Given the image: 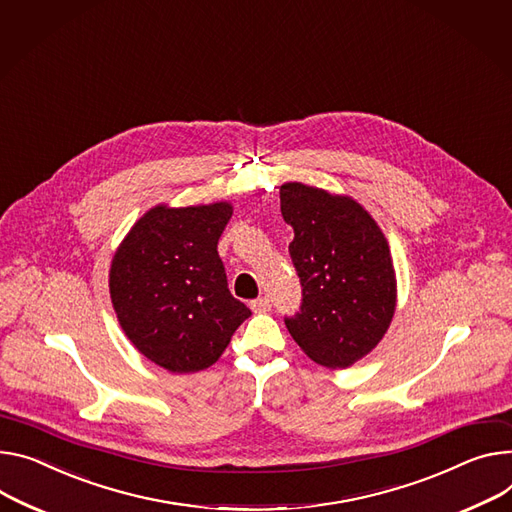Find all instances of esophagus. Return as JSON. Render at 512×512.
Instances as JSON below:
<instances>
[{
    "label": "esophagus",
    "mask_w": 512,
    "mask_h": 512,
    "mask_svg": "<svg viewBox=\"0 0 512 512\" xmlns=\"http://www.w3.org/2000/svg\"><path fill=\"white\" fill-rule=\"evenodd\" d=\"M250 307H252V311H256V313H264V311H268L272 305H270V299H268V297H258V299H252V301H250Z\"/></svg>",
    "instance_id": "1"
}]
</instances>
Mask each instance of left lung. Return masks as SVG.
Listing matches in <instances>:
<instances>
[{
    "mask_svg": "<svg viewBox=\"0 0 512 512\" xmlns=\"http://www.w3.org/2000/svg\"><path fill=\"white\" fill-rule=\"evenodd\" d=\"M301 305L285 326L305 355L346 369L383 338L396 309V274L371 215L348 196L299 182L281 186Z\"/></svg>",
    "mask_w": 512,
    "mask_h": 512,
    "instance_id": "1",
    "label": "left lung"
}]
</instances>
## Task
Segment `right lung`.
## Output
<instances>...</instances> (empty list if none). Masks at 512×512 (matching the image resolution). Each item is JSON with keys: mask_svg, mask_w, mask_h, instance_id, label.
Segmentation results:
<instances>
[{"mask_svg": "<svg viewBox=\"0 0 512 512\" xmlns=\"http://www.w3.org/2000/svg\"><path fill=\"white\" fill-rule=\"evenodd\" d=\"M231 205L155 207L129 231L110 268L125 334L172 373L211 367L252 311L229 293L217 244Z\"/></svg>", "mask_w": 512, "mask_h": 512, "instance_id": "add662e5", "label": "right lung"}]
</instances>
